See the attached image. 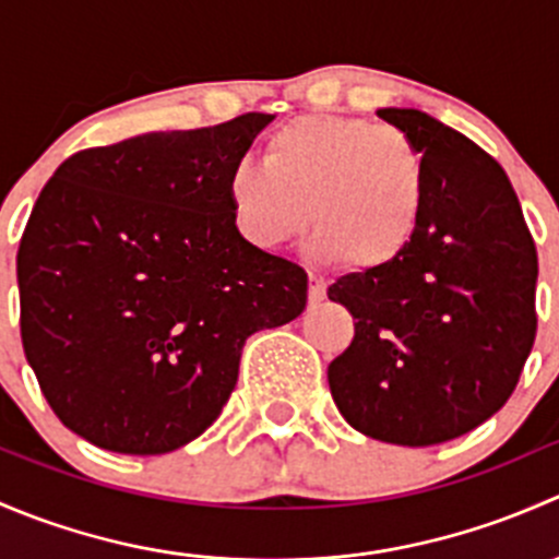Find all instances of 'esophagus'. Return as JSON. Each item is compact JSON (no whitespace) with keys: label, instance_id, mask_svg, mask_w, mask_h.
Segmentation results:
<instances>
[{"label":"esophagus","instance_id":"34e87169","mask_svg":"<svg viewBox=\"0 0 559 559\" xmlns=\"http://www.w3.org/2000/svg\"><path fill=\"white\" fill-rule=\"evenodd\" d=\"M324 297H326L324 281H321L319 275H311V289H308V302H311V306H319V302L324 300Z\"/></svg>","mask_w":559,"mask_h":559}]
</instances>
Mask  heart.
Masks as SVG:
<instances>
[{
    "mask_svg": "<svg viewBox=\"0 0 559 559\" xmlns=\"http://www.w3.org/2000/svg\"><path fill=\"white\" fill-rule=\"evenodd\" d=\"M235 224L259 248H278L311 224L313 251L343 267H386L414 240L425 207V162L392 127L365 118L302 116L275 129L262 165L227 178Z\"/></svg>",
    "mask_w": 559,
    "mask_h": 559,
    "instance_id": "b5f03b06",
    "label": "heart"
}]
</instances>
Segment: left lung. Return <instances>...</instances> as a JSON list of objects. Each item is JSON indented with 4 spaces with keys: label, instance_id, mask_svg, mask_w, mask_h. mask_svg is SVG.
Returning <instances> with one entry per match:
<instances>
[{
    "label": "left lung",
    "instance_id": "left-lung-1",
    "mask_svg": "<svg viewBox=\"0 0 559 559\" xmlns=\"http://www.w3.org/2000/svg\"><path fill=\"white\" fill-rule=\"evenodd\" d=\"M425 162V207L386 267L326 289L354 341L326 368L332 400L362 436L432 447L498 414L535 341L538 253L503 167L414 107H384Z\"/></svg>",
    "mask_w": 559,
    "mask_h": 559
}]
</instances>
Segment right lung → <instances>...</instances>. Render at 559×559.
Wrapping results in <instances>:
<instances>
[{
	"mask_svg": "<svg viewBox=\"0 0 559 559\" xmlns=\"http://www.w3.org/2000/svg\"><path fill=\"white\" fill-rule=\"evenodd\" d=\"M270 121L78 151L39 191L15 262L21 341L53 414L94 447L194 441L238 384L246 337L306 308V270L248 243L227 197Z\"/></svg>",
	"mask_w": 559,
	"mask_h": 559,
	"instance_id": "add662e5",
	"label": "right lung"
}]
</instances>
